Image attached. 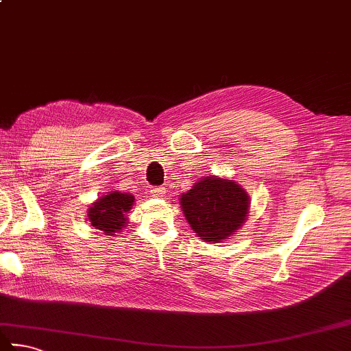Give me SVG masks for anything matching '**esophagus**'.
Segmentation results:
<instances>
[{"label":"esophagus","mask_w":351,"mask_h":351,"mask_svg":"<svg viewBox=\"0 0 351 351\" xmlns=\"http://www.w3.org/2000/svg\"><path fill=\"white\" fill-rule=\"evenodd\" d=\"M150 193L154 196H162L165 195V189L162 186H158V187H152L150 189Z\"/></svg>","instance_id":"obj_1"}]
</instances>
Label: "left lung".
<instances>
[{
	"mask_svg": "<svg viewBox=\"0 0 351 351\" xmlns=\"http://www.w3.org/2000/svg\"><path fill=\"white\" fill-rule=\"evenodd\" d=\"M181 207L202 241H224L245 221L248 196L234 181L208 176L182 193Z\"/></svg>",
	"mask_w": 351,
	"mask_h": 351,
	"instance_id": "8db88e82",
	"label": "left lung"
}]
</instances>
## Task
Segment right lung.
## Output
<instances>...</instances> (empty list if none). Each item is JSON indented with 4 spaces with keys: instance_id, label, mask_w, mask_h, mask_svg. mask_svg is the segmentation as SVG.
Here are the masks:
<instances>
[{
    "instance_id": "1",
    "label": "right lung",
    "mask_w": 351,
    "mask_h": 351,
    "mask_svg": "<svg viewBox=\"0 0 351 351\" xmlns=\"http://www.w3.org/2000/svg\"><path fill=\"white\" fill-rule=\"evenodd\" d=\"M133 201L135 197L129 193L113 192L106 195L88 208V219L93 227L112 237L125 226V213L132 208Z\"/></svg>"
}]
</instances>
